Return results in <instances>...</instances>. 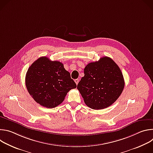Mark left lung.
<instances>
[{"label":"left lung","instance_id":"1","mask_svg":"<svg viewBox=\"0 0 153 153\" xmlns=\"http://www.w3.org/2000/svg\"><path fill=\"white\" fill-rule=\"evenodd\" d=\"M25 85L29 94L40 105L48 108H55L64 100L76 84L70 73L59 61H51L41 57L29 67Z\"/></svg>","mask_w":153,"mask_h":153}]
</instances>
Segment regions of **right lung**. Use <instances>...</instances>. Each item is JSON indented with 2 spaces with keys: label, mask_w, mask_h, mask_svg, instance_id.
Returning <instances> with one entry per match:
<instances>
[{
  "label": "right lung",
  "mask_w": 153,
  "mask_h": 153,
  "mask_svg": "<svg viewBox=\"0 0 153 153\" xmlns=\"http://www.w3.org/2000/svg\"><path fill=\"white\" fill-rule=\"evenodd\" d=\"M77 89L85 103L94 110L111 105L123 91L125 82L118 65L110 57L91 62L84 69Z\"/></svg>",
  "instance_id": "obj_1"
}]
</instances>
